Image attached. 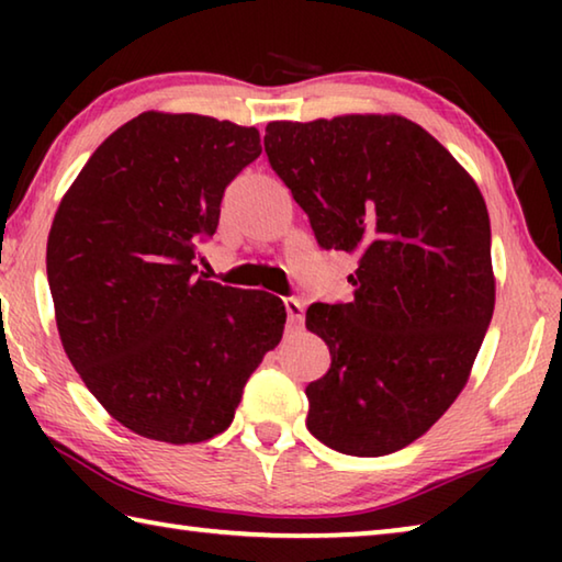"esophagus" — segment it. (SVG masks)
Masks as SVG:
<instances>
[{
	"instance_id": "obj_1",
	"label": "esophagus",
	"mask_w": 562,
	"mask_h": 562,
	"mask_svg": "<svg viewBox=\"0 0 562 562\" xmlns=\"http://www.w3.org/2000/svg\"><path fill=\"white\" fill-rule=\"evenodd\" d=\"M284 312H288V325L300 327L304 322V310L297 297H284Z\"/></svg>"
}]
</instances>
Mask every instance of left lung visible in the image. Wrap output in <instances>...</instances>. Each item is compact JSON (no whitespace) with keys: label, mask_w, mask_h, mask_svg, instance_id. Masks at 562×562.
Wrapping results in <instances>:
<instances>
[{"label":"left lung","mask_w":562,"mask_h":562,"mask_svg":"<svg viewBox=\"0 0 562 562\" xmlns=\"http://www.w3.org/2000/svg\"><path fill=\"white\" fill-rule=\"evenodd\" d=\"M265 154L322 250L355 258L349 302H315L329 347L307 429L329 449L384 456L439 422L493 317L491 221L473 178L404 116L272 121Z\"/></svg>","instance_id":"left-lung-1"}]
</instances>
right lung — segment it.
<instances>
[{
    "instance_id": "1",
    "label": "right lung",
    "mask_w": 562,
    "mask_h": 562,
    "mask_svg": "<svg viewBox=\"0 0 562 562\" xmlns=\"http://www.w3.org/2000/svg\"><path fill=\"white\" fill-rule=\"evenodd\" d=\"M260 154L255 128L146 111L103 140L56 211L46 278L64 351L133 434L213 439L282 339L280 297L193 265L225 188Z\"/></svg>"
}]
</instances>
